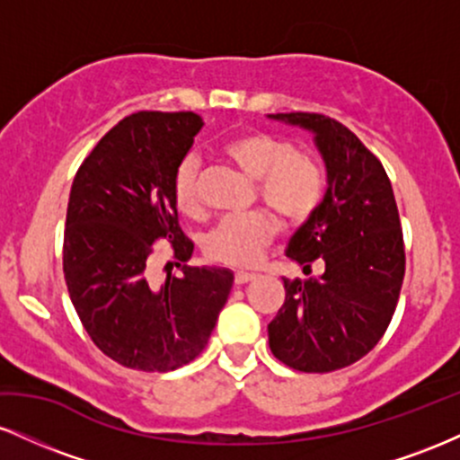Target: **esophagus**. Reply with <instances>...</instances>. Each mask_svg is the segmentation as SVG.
I'll use <instances>...</instances> for the list:
<instances>
[{"instance_id":"esophagus-1","label":"esophagus","mask_w":460,"mask_h":460,"mask_svg":"<svg viewBox=\"0 0 460 460\" xmlns=\"http://www.w3.org/2000/svg\"><path fill=\"white\" fill-rule=\"evenodd\" d=\"M255 279H257L255 272H244V270L235 272V283H237V285H244V283H248V281H255Z\"/></svg>"}]
</instances>
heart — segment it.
I'll return each mask as SVG.
<instances>
[{"label":"heart","mask_w":460,"mask_h":460,"mask_svg":"<svg viewBox=\"0 0 460 460\" xmlns=\"http://www.w3.org/2000/svg\"><path fill=\"white\" fill-rule=\"evenodd\" d=\"M223 151L246 175L257 179L260 197L288 220H305L320 208L326 179L320 164L292 142L261 131H246L225 142ZM199 164L194 157L179 162L172 177V199L181 214L197 216ZM277 235V223L268 212L255 209L242 216H226L205 235L203 248L209 260L226 266H255Z\"/></svg>","instance_id":"heart-1"}]
</instances>
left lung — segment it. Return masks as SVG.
<instances>
[{
  "label": "left lung",
  "instance_id": "left-lung-1",
  "mask_svg": "<svg viewBox=\"0 0 460 460\" xmlns=\"http://www.w3.org/2000/svg\"><path fill=\"white\" fill-rule=\"evenodd\" d=\"M314 134L326 166L320 208L285 255L303 272L283 279L285 303L268 324L272 355L300 372H332L366 357L387 331L404 279V242L392 181L350 129L324 114H268Z\"/></svg>",
  "mask_w": 460,
  "mask_h": 460
}]
</instances>
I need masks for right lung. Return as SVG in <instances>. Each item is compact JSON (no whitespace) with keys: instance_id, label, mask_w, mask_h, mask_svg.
<instances>
[{"instance_id":"right-lung-1","label":"right lung","mask_w":460,"mask_h":460,"mask_svg":"<svg viewBox=\"0 0 460 460\" xmlns=\"http://www.w3.org/2000/svg\"><path fill=\"white\" fill-rule=\"evenodd\" d=\"M200 128L194 112L131 114L73 179L62 248L68 296L94 346L125 367L171 372L197 358L234 285L226 268L186 266L194 244L179 226L172 177ZM157 239L184 261L162 288L146 279Z\"/></svg>"}]
</instances>
